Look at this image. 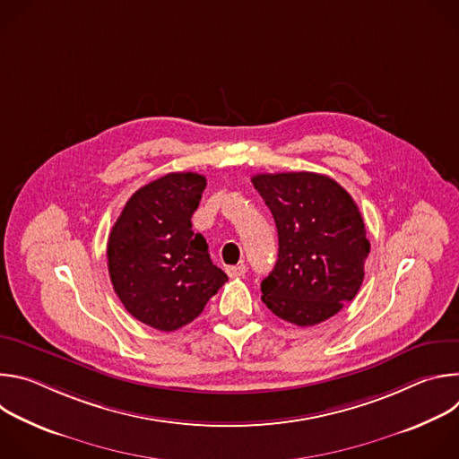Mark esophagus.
<instances>
[{
    "mask_svg": "<svg viewBox=\"0 0 459 459\" xmlns=\"http://www.w3.org/2000/svg\"><path fill=\"white\" fill-rule=\"evenodd\" d=\"M225 271H227L229 278H239L247 273V267L245 265H232V267H227Z\"/></svg>",
    "mask_w": 459,
    "mask_h": 459,
    "instance_id": "1",
    "label": "esophagus"
}]
</instances>
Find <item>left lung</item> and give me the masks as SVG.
I'll return each mask as SVG.
<instances>
[{"label":"left lung","instance_id":"1","mask_svg":"<svg viewBox=\"0 0 459 459\" xmlns=\"http://www.w3.org/2000/svg\"><path fill=\"white\" fill-rule=\"evenodd\" d=\"M278 227V259L261 281V299L281 319L312 326L358 294L370 252L351 194L316 172L252 176Z\"/></svg>","mask_w":459,"mask_h":459}]
</instances>
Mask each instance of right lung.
<instances>
[{"mask_svg":"<svg viewBox=\"0 0 459 459\" xmlns=\"http://www.w3.org/2000/svg\"><path fill=\"white\" fill-rule=\"evenodd\" d=\"M207 179L170 172L136 190L116 220L107 245L114 292L130 316L172 333L198 317L229 280L209 255L190 218Z\"/></svg>","mask_w":459,"mask_h":459,"instance_id":"1","label":"right lung"}]
</instances>
